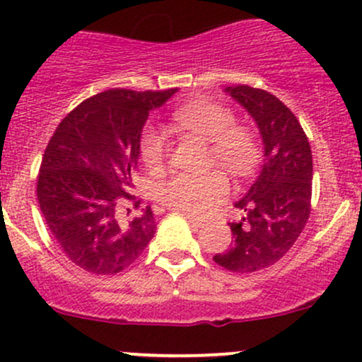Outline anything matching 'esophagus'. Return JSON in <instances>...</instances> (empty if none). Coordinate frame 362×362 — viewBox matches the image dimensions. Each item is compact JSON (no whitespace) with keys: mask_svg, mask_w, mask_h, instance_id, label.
Instances as JSON below:
<instances>
[{"mask_svg":"<svg viewBox=\"0 0 362 362\" xmlns=\"http://www.w3.org/2000/svg\"><path fill=\"white\" fill-rule=\"evenodd\" d=\"M186 219H188L189 223H192L195 228H204L205 224H207V221H205V219H200V217H193V216H189V214L186 216Z\"/></svg>","mask_w":362,"mask_h":362,"instance_id":"1","label":"esophagus"}]
</instances>
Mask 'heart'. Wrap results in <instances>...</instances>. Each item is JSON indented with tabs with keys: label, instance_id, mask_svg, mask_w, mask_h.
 I'll return each mask as SVG.
<instances>
[{
	"label": "heart",
	"instance_id": "obj_1",
	"mask_svg": "<svg viewBox=\"0 0 362 362\" xmlns=\"http://www.w3.org/2000/svg\"><path fill=\"white\" fill-rule=\"evenodd\" d=\"M174 122L185 133L211 143V162H217L238 177L250 176L259 164V145L250 129L236 126L229 108L212 102H192L173 114ZM141 157L146 167L158 170L167 157L165 134L146 127L141 136ZM231 182L221 170L205 174H177L157 188L162 205L174 211L200 216L226 200Z\"/></svg>",
	"mask_w": 362,
	"mask_h": 362
}]
</instances>
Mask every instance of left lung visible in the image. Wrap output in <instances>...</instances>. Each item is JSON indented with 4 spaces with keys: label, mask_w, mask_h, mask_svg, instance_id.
<instances>
[{
    "label": "left lung",
    "mask_w": 362,
    "mask_h": 362,
    "mask_svg": "<svg viewBox=\"0 0 362 362\" xmlns=\"http://www.w3.org/2000/svg\"><path fill=\"white\" fill-rule=\"evenodd\" d=\"M224 91L257 124L264 164L247 195L235 204L243 216L229 223L231 248L214 260L233 273H255L278 262L309 219L313 153L300 122L274 95L243 84Z\"/></svg>",
    "instance_id": "8db88e82"
}]
</instances>
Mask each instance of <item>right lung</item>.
I'll list each match as a JSON object with an SVG mask.
<instances>
[{
    "label": "right lung",
    "instance_id": "1",
    "mask_svg": "<svg viewBox=\"0 0 362 362\" xmlns=\"http://www.w3.org/2000/svg\"><path fill=\"white\" fill-rule=\"evenodd\" d=\"M177 89H108L67 115L46 146L37 176V200L46 226L76 266L93 274L129 267L150 240V207L133 192L143 126L153 108Z\"/></svg>",
    "mask_w": 362,
    "mask_h": 362
}]
</instances>
